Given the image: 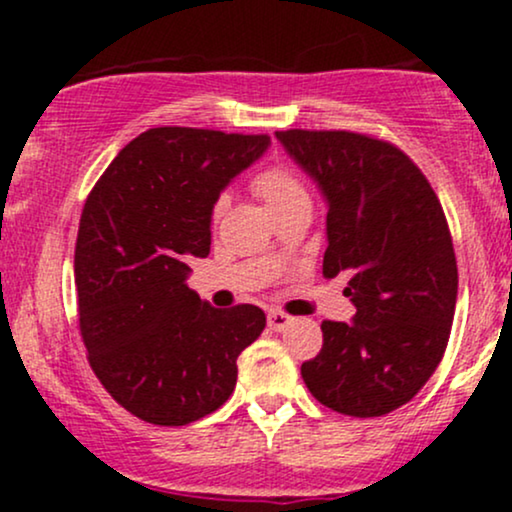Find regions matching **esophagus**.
Segmentation results:
<instances>
[{
  "instance_id": "esophagus-1",
  "label": "esophagus",
  "mask_w": 512,
  "mask_h": 512,
  "mask_svg": "<svg viewBox=\"0 0 512 512\" xmlns=\"http://www.w3.org/2000/svg\"><path fill=\"white\" fill-rule=\"evenodd\" d=\"M267 322H269V327H272L274 332H284L286 327H289L291 322H293V317L286 315V313H281V310H269Z\"/></svg>"
}]
</instances>
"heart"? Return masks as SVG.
Segmentation results:
<instances>
[{"instance_id":"obj_1","label":"heart","mask_w":512,"mask_h":512,"mask_svg":"<svg viewBox=\"0 0 512 512\" xmlns=\"http://www.w3.org/2000/svg\"><path fill=\"white\" fill-rule=\"evenodd\" d=\"M252 187H255L257 195H260L264 202H267V207L272 211L284 207V204L293 202V199L308 197V195H305L301 180H298L296 175H293L291 170L284 168V166L264 168L262 173L255 175V180H252ZM226 207H228V199L219 197V202H216V207H214V219H219L223 211H226Z\"/></svg>"}]
</instances>
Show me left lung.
<instances>
[{
	"mask_svg": "<svg viewBox=\"0 0 512 512\" xmlns=\"http://www.w3.org/2000/svg\"><path fill=\"white\" fill-rule=\"evenodd\" d=\"M327 202L322 272L351 276V322H322L301 375L339 414L383 416L407 404L450 339L457 262L436 192L397 146L354 132H276Z\"/></svg>",
	"mask_w": 512,
	"mask_h": 512,
	"instance_id": "left-lung-1",
	"label": "left lung"
}]
</instances>
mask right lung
<instances>
[{
  "instance_id": "1",
  "label": "right lung",
  "mask_w": 512,
  "mask_h": 512,
  "mask_svg": "<svg viewBox=\"0 0 512 512\" xmlns=\"http://www.w3.org/2000/svg\"><path fill=\"white\" fill-rule=\"evenodd\" d=\"M267 134L156 127L132 139L81 211L79 327L105 390L146 424L185 426L231 397L238 356L260 337L257 305L221 310L187 286L207 257L211 214Z\"/></svg>"
}]
</instances>
